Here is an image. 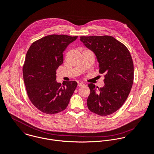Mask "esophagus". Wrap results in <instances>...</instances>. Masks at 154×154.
Returning a JSON list of instances; mask_svg holds the SVG:
<instances>
[{
  "instance_id": "1",
  "label": "esophagus",
  "mask_w": 154,
  "mask_h": 154,
  "mask_svg": "<svg viewBox=\"0 0 154 154\" xmlns=\"http://www.w3.org/2000/svg\"><path fill=\"white\" fill-rule=\"evenodd\" d=\"M84 85H85V84L84 83H82V82H80V83L78 84V87H82V86H84Z\"/></svg>"
}]
</instances>
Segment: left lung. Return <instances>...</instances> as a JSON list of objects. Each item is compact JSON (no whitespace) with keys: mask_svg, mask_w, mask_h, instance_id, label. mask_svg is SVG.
Listing matches in <instances>:
<instances>
[{"mask_svg":"<svg viewBox=\"0 0 154 154\" xmlns=\"http://www.w3.org/2000/svg\"><path fill=\"white\" fill-rule=\"evenodd\" d=\"M81 41L95 54L100 73H104V85H88L90 94L87 106L100 116L118 110L127 100L134 79V66L127 48L111 36H81Z\"/></svg>","mask_w":154,"mask_h":154,"instance_id":"8db88e82","label":"left lung"}]
</instances>
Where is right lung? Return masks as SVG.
Wrapping results in <instances>:
<instances>
[{
  "label": "right lung",
  "mask_w": 154,
  "mask_h": 154,
  "mask_svg": "<svg viewBox=\"0 0 154 154\" xmlns=\"http://www.w3.org/2000/svg\"><path fill=\"white\" fill-rule=\"evenodd\" d=\"M78 36L51 35L34 42L26 55L23 78L28 97L40 111L54 114L64 110L76 87V81H56V70L63 64V52Z\"/></svg>",
  "instance_id": "1"
}]
</instances>
